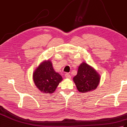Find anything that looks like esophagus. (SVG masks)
Returning a JSON list of instances; mask_svg holds the SVG:
<instances>
[{
	"mask_svg": "<svg viewBox=\"0 0 127 127\" xmlns=\"http://www.w3.org/2000/svg\"><path fill=\"white\" fill-rule=\"evenodd\" d=\"M65 77L66 78H67V79H70V78H71V75H70L69 74H68V73H66V74H65Z\"/></svg>",
	"mask_w": 127,
	"mask_h": 127,
	"instance_id": "obj_1",
	"label": "esophagus"
}]
</instances>
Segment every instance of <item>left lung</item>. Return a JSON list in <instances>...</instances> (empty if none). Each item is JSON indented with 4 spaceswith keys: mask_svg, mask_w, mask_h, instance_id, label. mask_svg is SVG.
<instances>
[{
    "mask_svg": "<svg viewBox=\"0 0 127 127\" xmlns=\"http://www.w3.org/2000/svg\"><path fill=\"white\" fill-rule=\"evenodd\" d=\"M100 76L93 67L86 62L82 63L78 68L77 73L73 78L77 90L86 93L92 91L98 87Z\"/></svg>",
    "mask_w": 127,
    "mask_h": 127,
    "instance_id": "left-lung-1",
    "label": "left lung"
}]
</instances>
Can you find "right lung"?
Here are the masks:
<instances>
[{
  "label": "right lung",
  "instance_id": "add662e5",
  "mask_svg": "<svg viewBox=\"0 0 127 127\" xmlns=\"http://www.w3.org/2000/svg\"><path fill=\"white\" fill-rule=\"evenodd\" d=\"M35 85L42 93L51 94L55 91L63 79L56 72L51 60H45L39 64L33 74Z\"/></svg>",
  "mask_w": 127,
  "mask_h": 127
}]
</instances>
